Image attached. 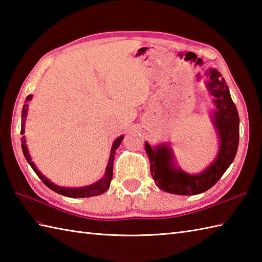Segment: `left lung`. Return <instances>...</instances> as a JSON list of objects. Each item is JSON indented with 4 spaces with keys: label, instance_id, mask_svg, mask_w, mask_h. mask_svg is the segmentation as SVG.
Masks as SVG:
<instances>
[{
    "label": "left lung",
    "instance_id": "obj_1",
    "mask_svg": "<svg viewBox=\"0 0 262 262\" xmlns=\"http://www.w3.org/2000/svg\"><path fill=\"white\" fill-rule=\"evenodd\" d=\"M209 77L208 90L214 97V126L219 133L220 149L216 160L198 174H189L173 164V154L169 145L152 148L145 142V149L151 163V174L163 191L174 194H198L213 187L234 160L240 136V119L234 102L232 101L225 80L219 71L206 72Z\"/></svg>",
    "mask_w": 262,
    "mask_h": 262
}]
</instances>
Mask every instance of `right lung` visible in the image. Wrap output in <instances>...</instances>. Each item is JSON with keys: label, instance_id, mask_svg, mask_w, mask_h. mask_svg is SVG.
<instances>
[{"label": "right lung", "instance_id": "right-lung-1", "mask_svg": "<svg viewBox=\"0 0 262 262\" xmlns=\"http://www.w3.org/2000/svg\"><path fill=\"white\" fill-rule=\"evenodd\" d=\"M32 99L31 94L27 97L26 101H30ZM28 107L29 104L25 103L24 108H22V122H21V134H25V121H26V117H27V113H28ZM22 140V152H24V155L26 160L28 161V163L31 165L32 170L36 172V174L40 178V180L45 183V185L52 189L53 191L57 192L59 194H63V196L66 197H71V198H85V197H93V196H98V194H101L104 191L108 190V188L110 186L111 179H113V168H114V160H115V154H116V149L118 148V146L120 145L121 141L124 140V136H119L117 140L114 142L113 147H111V152H110V157H109V162L107 165V169H105L104 172V177L102 178L101 180H99L98 182L93 183L91 186H86V187H81V188H65V187H59L57 185H55L51 180L47 179L45 176H42L40 172L38 171V169L36 168V165L33 164V162L31 161V158L29 155V151H28V147L26 145V138L25 136L21 137Z\"/></svg>", "mask_w": 262, "mask_h": 262}]
</instances>
